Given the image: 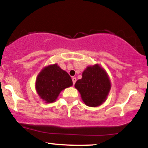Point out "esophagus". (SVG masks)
I'll list each match as a JSON object with an SVG mask.
<instances>
[{
    "label": "esophagus",
    "instance_id": "1",
    "mask_svg": "<svg viewBox=\"0 0 148 148\" xmlns=\"http://www.w3.org/2000/svg\"><path fill=\"white\" fill-rule=\"evenodd\" d=\"M76 81V77H73V78H72V82H73V85H74V84H75Z\"/></svg>",
    "mask_w": 148,
    "mask_h": 148
}]
</instances>
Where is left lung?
Segmentation results:
<instances>
[{"label": "left lung", "instance_id": "1", "mask_svg": "<svg viewBox=\"0 0 148 148\" xmlns=\"http://www.w3.org/2000/svg\"><path fill=\"white\" fill-rule=\"evenodd\" d=\"M83 101L87 106L95 107L104 102L111 89V82L103 69L98 64L88 67L82 79L75 84Z\"/></svg>", "mask_w": 148, "mask_h": 148}]
</instances>
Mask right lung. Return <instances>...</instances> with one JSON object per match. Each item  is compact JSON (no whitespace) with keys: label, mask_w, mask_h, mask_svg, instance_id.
<instances>
[{"label":"right lung","mask_w":148,"mask_h":148,"mask_svg":"<svg viewBox=\"0 0 148 148\" xmlns=\"http://www.w3.org/2000/svg\"><path fill=\"white\" fill-rule=\"evenodd\" d=\"M72 84L70 76L55 64L45 67L39 74L36 90L42 99L47 103H51L56 101L62 90Z\"/></svg>","instance_id":"right-lung-1"}]
</instances>
